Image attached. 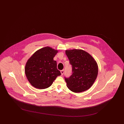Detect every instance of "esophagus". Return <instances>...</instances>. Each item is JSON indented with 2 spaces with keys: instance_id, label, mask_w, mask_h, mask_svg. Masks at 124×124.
<instances>
[{
  "instance_id": "esophagus-1",
  "label": "esophagus",
  "mask_w": 124,
  "mask_h": 124,
  "mask_svg": "<svg viewBox=\"0 0 124 124\" xmlns=\"http://www.w3.org/2000/svg\"><path fill=\"white\" fill-rule=\"evenodd\" d=\"M60 72L61 73V75H62L63 74H64V70H62L61 71H60Z\"/></svg>"
}]
</instances>
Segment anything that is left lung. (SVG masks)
<instances>
[{
	"label": "left lung",
	"instance_id": "obj_1",
	"mask_svg": "<svg viewBox=\"0 0 124 124\" xmlns=\"http://www.w3.org/2000/svg\"><path fill=\"white\" fill-rule=\"evenodd\" d=\"M65 54L72 67V75L65 78L68 88L75 93L88 90L98 76L96 61L91 55L81 49L67 50Z\"/></svg>",
	"mask_w": 124,
	"mask_h": 124
}]
</instances>
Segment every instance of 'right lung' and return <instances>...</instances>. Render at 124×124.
I'll use <instances>...</instances> for the list:
<instances>
[{"mask_svg":"<svg viewBox=\"0 0 124 124\" xmlns=\"http://www.w3.org/2000/svg\"><path fill=\"white\" fill-rule=\"evenodd\" d=\"M59 51L46 46L37 50L28 59L25 66L26 77L32 86L44 89L50 87L60 71L53 60Z\"/></svg>","mask_w":124,"mask_h":124,"instance_id":"obj_1","label":"right lung"}]
</instances>
